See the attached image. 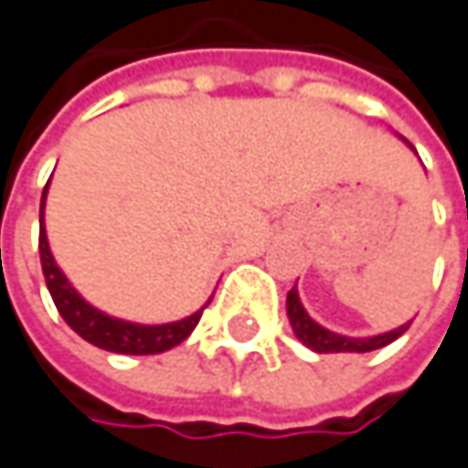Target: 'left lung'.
<instances>
[{
	"instance_id": "obj_1",
	"label": "left lung",
	"mask_w": 468,
	"mask_h": 468,
	"mask_svg": "<svg viewBox=\"0 0 468 468\" xmlns=\"http://www.w3.org/2000/svg\"><path fill=\"white\" fill-rule=\"evenodd\" d=\"M287 317H290V324H292V333H295L309 349L319 351V354L381 349L386 344L397 341V338L410 327V322H408V324H402V327H397V330H391V333H384V335H376V338H346V335L330 333V330H324L322 324H317L314 319L306 314V309H303L301 301H298V290H295V287L287 292Z\"/></svg>"
}]
</instances>
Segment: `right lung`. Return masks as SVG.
Segmentation results:
<instances>
[{"label":"right lung","mask_w":468,"mask_h":468,"mask_svg":"<svg viewBox=\"0 0 468 468\" xmlns=\"http://www.w3.org/2000/svg\"><path fill=\"white\" fill-rule=\"evenodd\" d=\"M45 194H48V188H45ZM45 194H42L39 218L45 213ZM39 258H42L45 282H48V290H50L60 317L66 319V324L74 333H80L84 341H90L98 349L117 351V354H159V351L173 349L191 335V330L197 327V322L202 319V312H205V306H202L197 314L181 319V322H170V324H133V322H122V319L101 314L98 309H92L87 301L80 298V292L66 282L63 271L55 266L52 252L48 248V237H45V220L39 226Z\"/></svg>","instance_id":"obj_1"}]
</instances>
